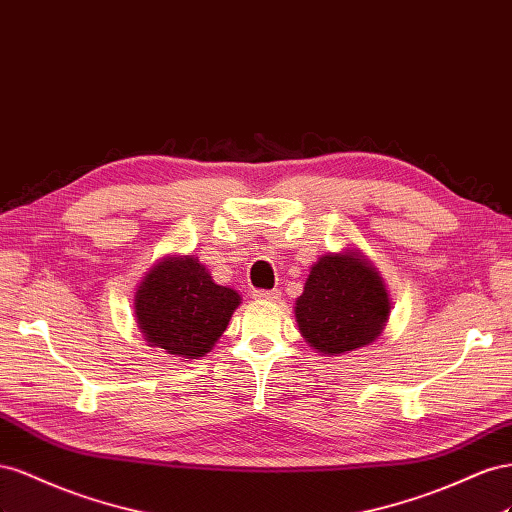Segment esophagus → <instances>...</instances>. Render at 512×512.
<instances>
[{"label": "esophagus", "mask_w": 512, "mask_h": 512, "mask_svg": "<svg viewBox=\"0 0 512 512\" xmlns=\"http://www.w3.org/2000/svg\"><path fill=\"white\" fill-rule=\"evenodd\" d=\"M253 298L255 300H259V302H276L281 298V294L276 289H272V291H261V289H255L253 291Z\"/></svg>", "instance_id": "34e87169"}]
</instances>
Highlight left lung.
<instances>
[{
	"mask_svg": "<svg viewBox=\"0 0 512 512\" xmlns=\"http://www.w3.org/2000/svg\"><path fill=\"white\" fill-rule=\"evenodd\" d=\"M294 313L306 343L319 354L343 356L382 337L390 294L373 261L347 246L315 261Z\"/></svg>",
	"mask_w": 512,
	"mask_h": 512,
	"instance_id": "obj_1",
	"label": "left lung"
}]
</instances>
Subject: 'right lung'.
<instances>
[{"mask_svg":"<svg viewBox=\"0 0 512 512\" xmlns=\"http://www.w3.org/2000/svg\"><path fill=\"white\" fill-rule=\"evenodd\" d=\"M240 302L238 291L216 285L195 255H167L139 283L135 317L150 347L197 360L212 352Z\"/></svg>","mask_w":512,"mask_h":512,"instance_id":"obj_1","label":"right lung"}]
</instances>
